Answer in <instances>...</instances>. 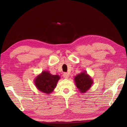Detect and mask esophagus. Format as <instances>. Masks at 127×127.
<instances>
[{
  "mask_svg": "<svg viewBox=\"0 0 127 127\" xmlns=\"http://www.w3.org/2000/svg\"><path fill=\"white\" fill-rule=\"evenodd\" d=\"M63 76H64V78H65V79H68V78H69V75L68 73H66V72H65V73L63 74Z\"/></svg>",
  "mask_w": 127,
  "mask_h": 127,
  "instance_id": "1",
  "label": "esophagus"
}]
</instances>
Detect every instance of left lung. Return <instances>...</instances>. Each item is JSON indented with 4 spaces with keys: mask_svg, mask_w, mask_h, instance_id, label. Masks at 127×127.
<instances>
[{
    "mask_svg": "<svg viewBox=\"0 0 127 127\" xmlns=\"http://www.w3.org/2000/svg\"><path fill=\"white\" fill-rule=\"evenodd\" d=\"M74 81L76 87L81 93L87 92L93 83V80L86 70L77 74L74 77Z\"/></svg>",
    "mask_w": 127,
    "mask_h": 127,
    "instance_id": "obj_1",
    "label": "left lung"
}]
</instances>
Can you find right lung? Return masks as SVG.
Segmentation results:
<instances>
[{"label": "right lung", "instance_id": "right-lung-1", "mask_svg": "<svg viewBox=\"0 0 127 127\" xmlns=\"http://www.w3.org/2000/svg\"><path fill=\"white\" fill-rule=\"evenodd\" d=\"M60 78L58 75H52L48 71H42L35 78L34 82L37 90L49 95L56 87Z\"/></svg>", "mask_w": 127, "mask_h": 127}]
</instances>
